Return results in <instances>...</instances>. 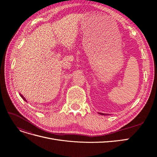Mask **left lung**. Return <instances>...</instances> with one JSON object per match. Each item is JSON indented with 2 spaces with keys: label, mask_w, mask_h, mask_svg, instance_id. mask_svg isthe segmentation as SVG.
<instances>
[{
  "label": "left lung",
  "mask_w": 157,
  "mask_h": 157,
  "mask_svg": "<svg viewBox=\"0 0 157 157\" xmlns=\"http://www.w3.org/2000/svg\"><path fill=\"white\" fill-rule=\"evenodd\" d=\"M100 114H102V115H105V114H103V113H99Z\"/></svg>",
  "instance_id": "left-lung-1"
}]
</instances>
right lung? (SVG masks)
Segmentation results:
<instances>
[{"label":"right lung","instance_id":"right-lung-1","mask_svg":"<svg viewBox=\"0 0 157 157\" xmlns=\"http://www.w3.org/2000/svg\"><path fill=\"white\" fill-rule=\"evenodd\" d=\"M20 96H21V98H23V100H24V101H26V99H25V98H24V97H23V95H20Z\"/></svg>","mask_w":157,"mask_h":157}]
</instances>
